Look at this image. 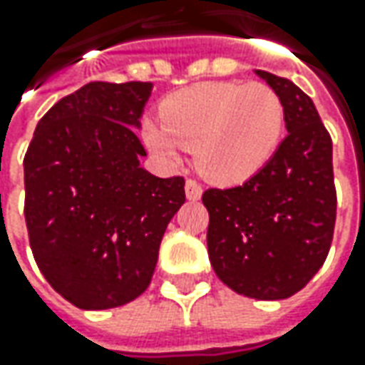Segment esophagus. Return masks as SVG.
<instances>
[{"mask_svg": "<svg viewBox=\"0 0 365 365\" xmlns=\"http://www.w3.org/2000/svg\"><path fill=\"white\" fill-rule=\"evenodd\" d=\"M185 192H187V199L189 201H199L201 199V195H203V187L197 182V180H187L185 182Z\"/></svg>", "mask_w": 365, "mask_h": 365, "instance_id": "1", "label": "esophagus"}]
</instances>
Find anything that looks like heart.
I'll return each mask as SVG.
<instances>
[{
    "label": "heart",
    "instance_id": "obj_1",
    "mask_svg": "<svg viewBox=\"0 0 365 365\" xmlns=\"http://www.w3.org/2000/svg\"><path fill=\"white\" fill-rule=\"evenodd\" d=\"M160 120L142 123V140L162 160L195 150L197 168L219 185H237L266 166L284 130V106L266 83H203L170 95Z\"/></svg>",
    "mask_w": 365,
    "mask_h": 365
}]
</instances>
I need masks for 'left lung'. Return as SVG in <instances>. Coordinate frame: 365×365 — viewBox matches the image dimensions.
<instances>
[{
	"instance_id": "1",
	"label": "left lung",
	"mask_w": 365,
	"mask_h": 365,
	"mask_svg": "<svg viewBox=\"0 0 365 365\" xmlns=\"http://www.w3.org/2000/svg\"><path fill=\"white\" fill-rule=\"evenodd\" d=\"M284 106L288 135L244 185L209 189L207 250L223 284L258 301L288 299L319 272L335 227L333 144L292 81L256 71Z\"/></svg>"
}]
</instances>
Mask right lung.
I'll list each match as a JSON object with an SVG mask.
<instances>
[{"label":"right lung","mask_w":365,"mask_h":365,"mask_svg":"<svg viewBox=\"0 0 365 365\" xmlns=\"http://www.w3.org/2000/svg\"><path fill=\"white\" fill-rule=\"evenodd\" d=\"M152 83L95 81L38 121L24 156V215L36 264L78 309L138 299L150 284L162 235L185 203V178L140 166L135 130Z\"/></svg>","instance_id":"obj_1"}]
</instances>
